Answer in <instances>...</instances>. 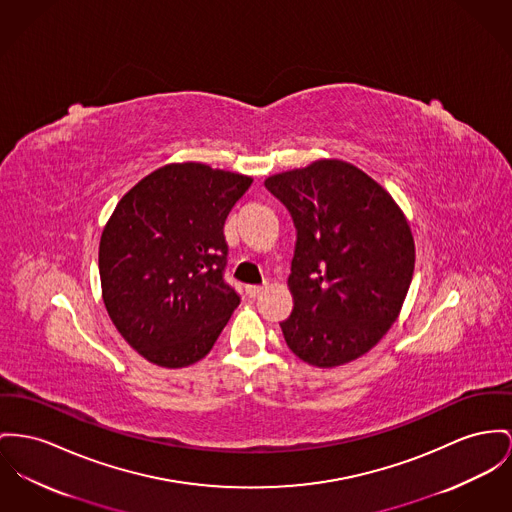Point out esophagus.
I'll return each mask as SVG.
<instances>
[{"label": "esophagus", "instance_id": "1", "mask_svg": "<svg viewBox=\"0 0 512 512\" xmlns=\"http://www.w3.org/2000/svg\"><path fill=\"white\" fill-rule=\"evenodd\" d=\"M264 289H266V285H246V287H244V291H246V295H248L250 299H256Z\"/></svg>", "mask_w": 512, "mask_h": 512}]
</instances>
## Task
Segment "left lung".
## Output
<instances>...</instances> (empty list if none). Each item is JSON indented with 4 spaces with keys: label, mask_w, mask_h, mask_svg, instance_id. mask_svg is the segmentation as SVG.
Segmentation results:
<instances>
[{
    "label": "left lung",
    "mask_w": 512,
    "mask_h": 512,
    "mask_svg": "<svg viewBox=\"0 0 512 512\" xmlns=\"http://www.w3.org/2000/svg\"><path fill=\"white\" fill-rule=\"evenodd\" d=\"M289 209L295 307L279 322L289 349L312 367H340L371 351L408 295L415 244L392 196L338 159L266 178Z\"/></svg>",
    "instance_id": "left-lung-1"
}]
</instances>
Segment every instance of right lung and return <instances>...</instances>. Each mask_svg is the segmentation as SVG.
<instances>
[{
	"instance_id": "add662e5",
	"label": "right lung",
	"mask_w": 512,
	"mask_h": 512,
	"mask_svg": "<svg viewBox=\"0 0 512 512\" xmlns=\"http://www.w3.org/2000/svg\"><path fill=\"white\" fill-rule=\"evenodd\" d=\"M252 178L202 163L147 174L104 227L99 272L104 307L149 363L180 369L211 351L239 307L223 279V227Z\"/></svg>"
}]
</instances>
